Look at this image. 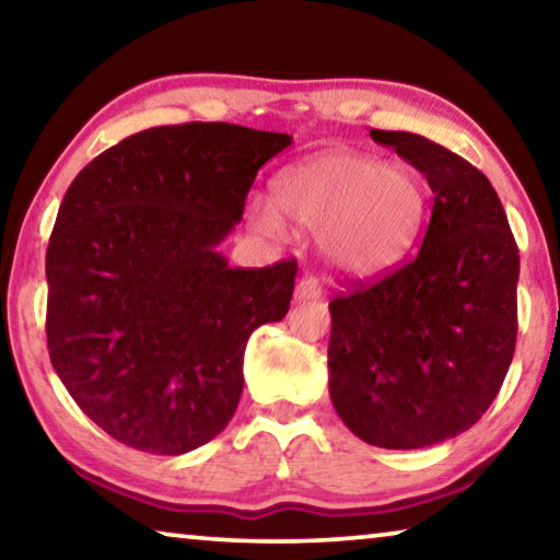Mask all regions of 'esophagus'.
<instances>
[{"label": "esophagus", "instance_id": "1", "mask_svg": "<svg viewBox=\"0 0 560 560\" xmlns=\"http://www.w3.org/2000/svg\"><path fill=\"white\" fill-rule=\"evenodd\" d=\"M293 296H296V301H314V299H318L320 296L318 281L314 277H303L296 283V291H293Z\"/></svg>", "mask_w": 560, "mask_h": 560}]
</instances>
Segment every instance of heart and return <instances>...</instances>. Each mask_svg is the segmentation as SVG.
Segmentation results:
<instances>
[{
  "label": "heart",
  "instance_id": "b5f03b06",
  "mask_svg": "<svg viewBox=\"0 0 560 560\" xmlns=\"http://www.w3.org/2000/svg\"><path fill=\"white\" fill-rule=\"evenodd\" d=\"M273 210L283 222L316 230V244L330 269L371 277L390 267L415 242L424 220V187L410 167L381 165L363 153H320L273 179ZM279 215V217H280ZM259 232H279L267 207H254Z\"/></svg>",
  "mask_w": 560,
  "mask_h": 560
}]
</instances>
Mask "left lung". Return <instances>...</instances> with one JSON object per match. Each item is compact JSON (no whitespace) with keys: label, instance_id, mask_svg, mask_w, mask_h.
<instances>
[{"label":"left lung","instance_id":"8db88e82","mask_svg":"<svg viewBox=\"0 0 560 560\" xmlns=\"http://www.w3.org/2000/svg\"><path fill=\"white\" fill-rule=\"evenodd\" d=\"M428 177L432 217L400 269L328 303V390L385 450L432 447L494 402L516 348L518 246L487 175L432 140L371 130Z\"/></svg>","mask_w":560,"mask_h":560}]
</instances>
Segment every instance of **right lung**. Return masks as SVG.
<instances>
[{
    "label": "right lung",
    "mask_w": 560,
    "mask_h": 560,
    "mask_svg": "<svg viewBox=\"0 0 560 560\" xmlns=\"http://www.w3.org/2000/svg\"><path fill=\"white\" fill-rule=\"evenodd\" d=\"M287 132L185 122L136 132L81 170L46 249L56 375L103 432L150 454L192 452L240 405L244 348L289 311L296 261L232 269L242 220Z\"/></svg>",
    "instance_id": "right-lung-1"
}]
</instances>
